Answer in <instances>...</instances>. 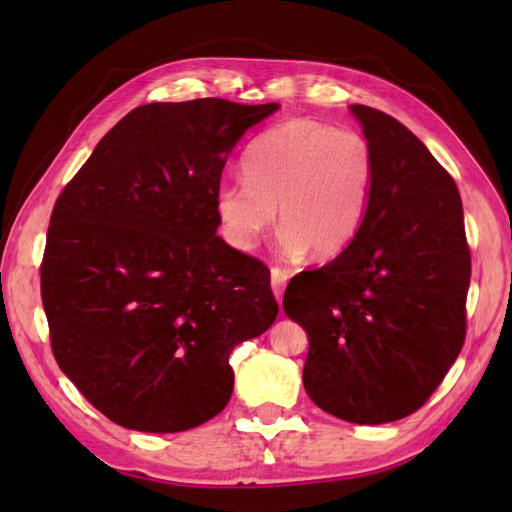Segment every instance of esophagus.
I'll list each match as a JSON object with an SVG mask.
<instances>
[{"label":"esophagus","mask_w":512,"mask_h":512,"mask_svg":"<svg viewBox=\"0 0 512 512\" xmlns=\"http://www.w3.org/2000/svg\"><path fill=\"white\" fill-rule=\"evenodd\" d=\"M288 271L280 269V267H271V288L275 292V299L277 303H282V294L286 290V284H288Z\"/></svg>","instance_id":"1"}]
</instances>
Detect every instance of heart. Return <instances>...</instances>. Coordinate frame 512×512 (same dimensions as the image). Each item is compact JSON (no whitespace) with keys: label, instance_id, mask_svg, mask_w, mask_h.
Wrapping results in <instances>:
<instances>
[{"label":"heart","instance_id":"b5f03b06","mask_svg":"<svg viewBox=\"0 0 512 512\" xmlns=\"http://www.w3.org/2000/svg\"><path fill=\"white\" fill-rule=\"evenodd\" d=\"M241 179L215 192V213L230 245L247 250L275 220L290 256L342 254L359 232L376 179L367 138L316 119H288L247 149Z\"/></svg>","mask_w":512,"mask_h":512}]
</instances>
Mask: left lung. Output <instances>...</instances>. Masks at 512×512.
<instances>
[{"label": "left lung", "mask_w": 512, "mask_h": 512, "mask_svg": "<svg viewBox=\"0 0 512 512\" xmlns=\"http://www.w3.org/2000/svg\"><path fill=\"white\" fill-rule=\"evenodd\" d=\"M350 111L376 160L365 220L329 265L292 277L284 309L309 337V399L380 425L421 408L459 356L472 262L453 177L395 117Z\"/></svg>", "instance_id": "obj_1"}]
</instances>
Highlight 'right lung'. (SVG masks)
<instances>
[{
	"instance_id": "1",
	"label": "right lung",
	"mask_w": 512,
	"mask_h": 512,
	"mask_svg": "<svg viewBox=\"0 0 512 512\" xmlns=\"http://www.w3.org/2000/svg\"><path fill=\"white\" fill-rule=\"evenodd\" d=\"M280 104L138 106L59 194L40 292L59 369L113 423L175 433L232 395L228 356L280 307L265 262L215 235L230 151Z\"/></svg>"
}]
</instances>
